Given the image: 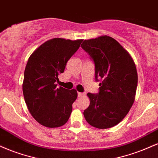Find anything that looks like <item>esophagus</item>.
<instances>
[{"label": "esophagus", "mask_w": 158, "mask_h": 158, "mask_svg": "<svg viewBox=\"0 0 158 158\" xmlns=\"http://www.w3.org/2000/svg\"><path fill=\"white\" fill-rule=\"evenodd\" d=\"M77 94H78V97H82L83 95H84V93H81V92H78Z\"/></svg>", "instance_id": "1"}]
</instances>
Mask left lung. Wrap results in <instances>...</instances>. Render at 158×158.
<instances>
[{
  "label": "left lung",
  "instance_id": "1",
  "mask_svg": "<svg viewBox=\"0 0 158 158\" xmlns=\"http://www.w3.org/2000/svg\"><path fill=\"white\" fill-rule=\"evenodd\" d=\"M81 47L94 61L96 81H100L97 94H87L90 103L85 118L95 128H111L123 120L135 101V64L118 41L108 35L85 40Z\"/></svg>",
  "mask_w": 158,
  "mask_h": 158
}]
</instances>
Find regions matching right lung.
<instances>
[{
  "mask_svg": "<svg viewBox=\"0 0 158 158\" xmlns=\"http://www.w3.org/2000/svg\"><path fill=\"white\" fill-rule=\"evenodd\" d=\"M82 41L50 39L29 58L23 77V97L29 111L42 126L56 128L68 122L77 92L58 88L56 82Z\"/></svg>",
  "mask_w": 158,
  "mask_h": 158,
  "instance_id": "1",
  "label": "right lung"
}]
</instances>
